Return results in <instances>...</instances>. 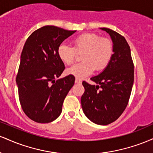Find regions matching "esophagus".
<instances>
[{"label":"esophagus","instance_id":"obj_1","mask_svg":"<svg viewBox=\"0 0 153 153\" xmlns=\"http://www.w3.org/2000/svg\"><path fill=\"white\" fill-rule=\"evenodd\" d=\"M75 82H76V83H78V84H81L82 83V80H80V79H79V78H75Z\"/></svg>","mask_w":153,"mask_h":153}]
</instances>
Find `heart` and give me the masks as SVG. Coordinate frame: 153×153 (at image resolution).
Returning a JSON list of instances; mask_svg holds the SVG:
<instances>
[{"label":"heart","instance_id":"heart-1","mask_svg":"<svg viewBox=\"0 0 153 153\" xmlns=\"http://www.w3.org/2000/svg\"><path fill=\"white\" fill-rule=\"evenodd\" d=\"M73 47L61 44L57 49L59 58L63 63L74 62L77 53H82V62L68 68L66 73L78 78H82L94 72L101 71L108 65L112 54L113 45L108 38H101L94 33H85L73 40Z\"/></svg>","mask_w":153,"mask_h":153}]
</instances>
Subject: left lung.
Wrapping results in <instances>:
<instances>
[{
	"label": "left lung",
	"mask_w": 153,
	"mask_h": 153,
	"mask_svg": "<svg viewBox=\"0 0 153 153\" xmlns=\"http://www.w3.org/2000/svg\"><path fill=\"white\" fill-rule=\"evenodd\" d=\"M101 29L109 34L114 54L104 71L91 78L97 85L82 82L81 106L91 122L107 125L117 120L127 106L134 82V63L125 38L108 28Z\"/></svg>",
	"instance_id": "1"
}]
</instances>
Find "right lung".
Instances as JSON below:
<instances>
[{
	"label": "right lung",
	"instance_id": "1",
	"mask_svg": "<svg viewBox=\"0 0 153 153\" xmlns=\"http://www.w3.org/2000/svg\"><path fill=\"white\" fill-rule=\"evenodd\" d=\"M75 31L45 26L34 31L26 41L16 83L22 109L34 122H51L62 112L63 101L74 85L75 77L69 75L56 80L65 68L57 49Z\"/></svg>",
	"mask_w": 153,
	"mask_h": 153
}]
</instances>
